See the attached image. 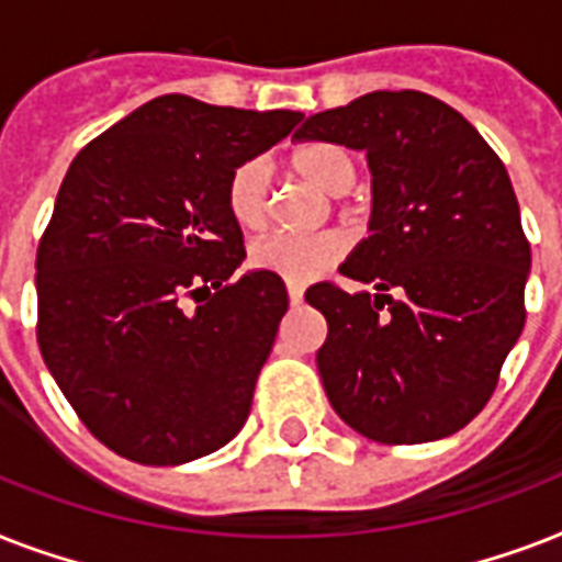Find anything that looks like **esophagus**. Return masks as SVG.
Here are the masks:
<instances>
[{
	"label": "esophagus",
	"mask_w": 562,
	"mask_h": 562,
	"mask_svg": "<svg viewBox=\"0 0 562 562\" xmlns=\"http://www.w3.org/2000/svg\"><path fill=\"white\" fill-rule=\"evenodd\" d=\"M303 294H306V289H303L300 282H289V300L294 303V306H300V303H303Z\"/></svg>",
	"instance_id": "34e87169"
}]
</instances>
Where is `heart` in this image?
Wrapping results in <instances>:
<instances>
[{
  "label": "heart",
  "mask_w": 562,
  "mask_h": 562,
  "mask_svg": "<svg viewBox=\"0 0 562 562\" xmlns=\"http://www.w3.org/2000/svg\"><path fill=\"white\" fill-rule=\"evenodd\" d=\"M297 178L315 183L326 194H347L359 178V162L350 148L338 143H308L289 157ZM229 218L241 229H262L271 218V175L262 160L238 162L224 187ZM350 254V236L341 229H324L315 236L273 233L250 247L256 271L273 273L289 282H312Z\"/></svg>",
  "instance_id": "heart-1"
}]
</instances>
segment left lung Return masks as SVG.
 Returning a JSON list of instances; mask_svg holds the SVG:
<instances>
[{"label":"left lung","instance_id":"obj_1","mask_svg":"<svg viewBox=\"0 0 562 562\" xmlns=\"http://www.w3.org/2000/svg\"><path fill=\"white\" fill-rule=\"evenodd\" d=\"M294 139L368 151L373 221L344 277L306 300L329 335L317 370L338 417L375 443H428L496 393L525 326L531 245L505 162L446 101L379 90L306 119Z\"/></svg>","mask_w":562,"mask_h":562}]
</instances>
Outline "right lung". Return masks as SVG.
Instances as JSON below:
<instances>
[{
  "instance_id": "add662e5",
  "label": "right lung",
  "mask_w": 562,
  "mask_h": 562,
  "mask_svg": "<svg viewBox=\"0 0 562 562\" xmlns=\"http://www.w3.org/2000/svg\"><path fill=\"white\" fill-rule=\"evenodd\" d=\"M303 122L160 95L87 143L37 245V344L78 419L127 461L175 467L245 426L289 308L245 259L224 187Z\"/></svg>"
}]
</instances>
